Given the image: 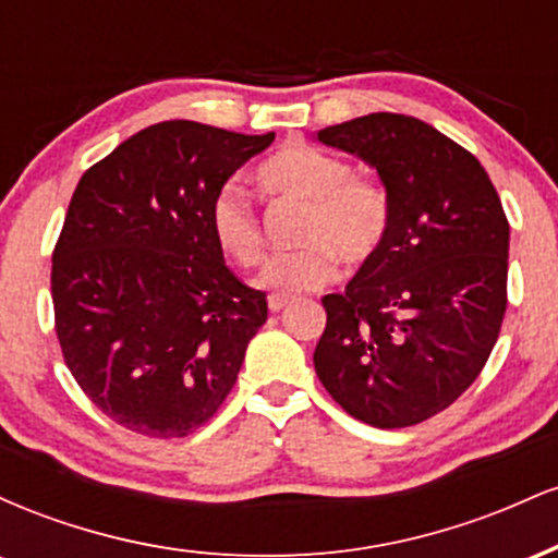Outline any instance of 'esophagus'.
Segmentation results:
<instances>
[{
    "label": "esophagus",
    "mask_w": 558,
    "mask_h": 558,
    "mask_svg": "<svg viewBox=\"0 0 558 558\" xmlns=\"http://www.w3.org/2000/svg\"><path fill=\"white\" fill-rule=\"evenodd\" d=\"M267 306H270V312H280V310H286V306H288V299L286 296H275V293H272V296L267 299Z\"/></svg>",
    "instance_id": "obj_1"
}]
</instances>
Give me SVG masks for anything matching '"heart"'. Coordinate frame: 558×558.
<instances>
[{
  "mask_svg": "<svg viewBox=\"0 0 558 558\" xmlns=\"http://www.w3.org/2000/svg\"><path fill=\"white\" fill-rule=\"evenodd\" d=\"M259 181L272 194L306 204L296 241L304 246L278 254L259 272L257 286L275 296L319 291L343 265L362 267L380 252L390 228V196L375 178L356 175L349 159L312 144H288L267 159ZM209 233L222 254L239 267L262 259V228L252 204L233 185L209 204Z\"/></svg>",
  "mask_w": 558,
  "mask_h": 558,
  "instance_id": "heart-1",
  "label": "heart"
}]
</instances>
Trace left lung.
Returning <instances> with one entry per match:
<instances>
[{
  "label": "left lung",
  "mask_w": 558,
  "mask_h": 558,
  "mask_svg": "<svg viewBox=\"0 0 558 558\" xmlns=\"http://www.w3.org/2000/svg\"><path fill=\"white\" fill-rule=\"evenodd\" d=\"M377 170L390 228L328 312L319 383L351 417L420 425L483 373L506 312L509 220L488 172L457 141L409 114L373 112L317 131Z\"/></svg>",
  "instance_id": "1"
}]
</instances>
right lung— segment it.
<instances>
[{
    "instance_id": "obj_1",
    "label": "right lung",
    "mask_w": 558,
    "mask_h": 558,
    "mask_svg": "<svg viewBox=\"0 0 558 558\" xmlns=\"http://www.w3.org/2000/svg\"><path fill=\"white\" fill-rule=\"evenodd\" d=\"M272 138L168 120L75 185L52 254L54 328L75 383L125 430L185 438L235 386L267 299L226 267L209 204Z\"/></svg>"
}]
</instances>
